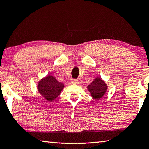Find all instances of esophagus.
I'll return each mask as SVG.
<instances>
[{
	"label": "esophagus",
	"mask_w": 149,
	"mask_h": 149,
	"mask_svg": "<svg viewBox=\"0 0 149 149\" xmlns=\"http://www.w3.org/2000/svg\"><path fill=\"white\" fill-rule=\"evenodd\" d=\"M71 83L74 84H76L78 83V79H72V81H71Z\"/></svg>",
	"instance_id": "obj_1"
}]
</instances>
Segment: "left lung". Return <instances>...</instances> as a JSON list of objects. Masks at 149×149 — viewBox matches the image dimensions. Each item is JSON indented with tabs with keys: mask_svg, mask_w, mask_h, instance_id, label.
Masks as SVG:
<instances>
[{
	"mask_svg": "<svg viewBox=\"0 0 149 149\" xmlns=\"http://www.w3.org/2000/svg\"><path fill=\"white\" fill-rule=\"evenodd\" d=\"M107 84L101 79L97 77L93 81L88 85V89L91 96L96 100H100L107 91Z\"/></svg>",
	"mask_w": 149,
	"mask_h": 149,
	"instance_id": "left-lung-1",
	"label": "left lung"
}]
</instances>
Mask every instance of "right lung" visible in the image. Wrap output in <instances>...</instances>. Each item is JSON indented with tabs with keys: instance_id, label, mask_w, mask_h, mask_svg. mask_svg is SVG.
I'll return each instance as SVG.
<instances>
[{
	"instance_id": "right-lung-1",
	"label": "right lung",
	"mask_w": 149,
	"mask_h": 149,
	"mask_svg": "<svg viewBox=\"0 0 149 149\" xmlns=\"http://www.w3.org/2000/svg\"><path fill=\"white\" fill-rule=\"evenodd\" d=\"M64 84L58 82L55 77L47 75L39 81L38 91L48 102H52L60 94Z\"/></svg>"
}]
</instances>
